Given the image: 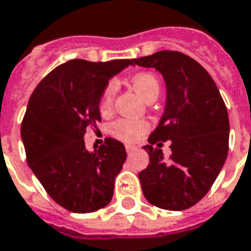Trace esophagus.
Wrapping results in <instances>:
<instances>
[{"label":"esophagus","instance_id":"obj_1","mask_svg":"<svg viewBox=\"0 0 251 251\" xmlns=\"http://www.w3.org/2000/svg\"><path fill=\"white\" fill-rule=\"evenodd\" d=\"M136 150H138L136 146H132V145H126V151H127L128 154L134 153V151H136Z\"/></svg>","mask_w":251,"mask_h":251}]
</instances>
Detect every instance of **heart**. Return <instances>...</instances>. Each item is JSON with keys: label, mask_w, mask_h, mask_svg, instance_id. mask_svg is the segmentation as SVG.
Masks as SVG:
<instances>
[{"label": "heart", "mask_w": 251, "mask_h": 251, "mask_svg": "<svg viewBox=\"0 0 251 251\" xmlns=\"http://www.w3.org/2000/svg\"><path fill=\"white\" fill-rule=\"evenodd\" d=\"M131 84L135 91L146 101H154L160 94V82L157 76L150 72H139L132 76ZM116 96V83L109 82L103 89L100 98V110L102 115H108L112 110ZM148 123L143 120H131V119H119L112 123L110 132L117 139L124 142H134L148 131Z\"/></svg>", "instance_id": "b5f03b06"}]
</instances>
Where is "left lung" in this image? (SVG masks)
<instances>
[{
  "label": "left lung",
  "mask_w": 251,
  "mask_h": 251,
  "mask_svg": "<svg viewBox=\"0 0 251 251\" xmlns=\"http://www.w3.org/2000/svg\"><path fill=\"white\" fill-rule=\"evenodd\" d=\"M134 64L155 68L167 86L164 115L143 146L150 158L139 172L143 195L157 208H191L210 190L227 158V106L208 71L180 51L161 50ZM165 140L171 141L169 162L159 149Z\"/></svg>",
  "instance_id": "8db88e82"
}]
</instances>
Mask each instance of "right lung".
I'll return each mask as SVG.
<instances>
[{"instance_id":"obj_1","label":"right lung","mask_w":251,"mask_h":251,"mask_svg":"<svg viewBox=\"0 0 251 251\" xmlns=\"http://www.w3.org/2000/svg\"><path fill=\"white\" fill-rule=\"evenodd\" d=\"M134 60H71L43 77L31 94L22 123L28 167L54 201L74 213L105 208L127 158L113 138L94 151L84 146L89 127L101 122L100 98L109 79Z\"/></svg>"}]
</instances>
